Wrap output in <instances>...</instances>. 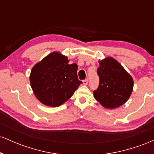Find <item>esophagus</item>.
Listing matches in <instances>:
<instances>
[{"instance_id":"esophagus-1","label":"esophagus","mask_w":154,"mask_h":154,"mask_svg":"<svg viewBox=\"0 0 154 154\" xmlns=\"http://www.w3.org/2000/svg\"><path fill=\"white\" fill-rule=\"evenodd\" d=\"M82 83H83V85H88V79H84V80L82 81Z\"/></svg>"}]
</instances>
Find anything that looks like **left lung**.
Masks as SVG:
<instances>
[{
	"mask_svg": "<svg viewBox=\"0 0 154 154\" xmlns=\"http://www.w3.org/2000/svg\"><path fill=\"white\" fill-rule=\"evenodd\" d=\"M97 72L99 85L93 91L95 98L106 109H116L123 105L133 89V79L120 63L111 57L99 62Z\"/></svg>",
	"mask_w": 154,
	"mask_h": 154,
	"instance_id": "obj_1",
	"label": "left lung"
}]
</instances>
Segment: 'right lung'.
I'll list each match as a JSON object with an SVG mask.
<instances>
[{"label": "right lung", "mask_w": 154, "mask_h": 154, "mask_svg": "<svg viewBox=\"0 0 154 154\" xmlns=\"http://www.w3.org/2000/svg\"><path fill=\"white\" fill-rule=\"evenodd\" d=\"M68 63L66 56L53 52L32 69L31 87L42 103L59 106L71 98L82 83L77 77V65Z\"/></svg>", "instance_id": "right-lung-1"}]
</instances>
